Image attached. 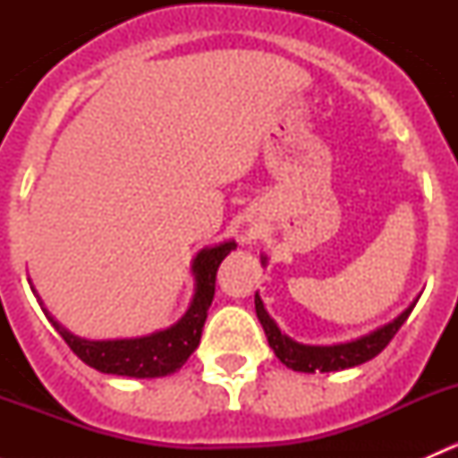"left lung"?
Wrapping results in <instances>:
<instances>
[{"label":"left lung","mask_w":458,"mask_h":458,"mask_svg":"<svg viewBox=\"0 0 458 458\" xmlns=\"http://www.w3.org/2000/svg\"><path fill=\"white\" fill-rule=\"evenodd\" d=\"M266 261V257L261 259ZM417 306V301L410 303L394 321L386 323V326L377 327L366 336H359V339L348 341V344H336V345H303L293 341L290 336H285L284 332L276 327V323L272 321L270 315L263 308V301L259 294H255V308L257 317L261 321L263 332L267 336V344L275 350L276 359H279L284 366L293 368L294 372H336V370H348V368L361 366V363L370 361L377 357L383 348L392 341V336L399 332V327L403 326L405 318L410 317L412 308Z\"/></svg>","instance_id":"obj_1"}]
</instances>
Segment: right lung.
Listing matches in <instances>:
<instances>
[{
  "label": "right lung",
  "instance_id": "1",
  "mask_svg": "<svg viewBox=\"0 0 458 458\" xmlns=\"http://www.w3.org/2000/svg\"><path fill=\"white\" fill-rule=\"evenodd\" d=\"M237 243L224 242L219 246L203 248L192 261V275H195V297H192L188 312L179 318L174 326L165 330L152 332L140 339H113V341H88L71 335L64 326H59L48 310L44 308L41 299H37L41 310L46 312L55 330L62 335L68 348L95 370L104 374H119V377L135 378H155L165 374L177 372L197 350L201 339L203 323H206L208 308L215 299L216 270L221 261L234 250Z\"/></svg>",
  "mask_w": 458,
  "mask_h": 458
}]
</instances>
